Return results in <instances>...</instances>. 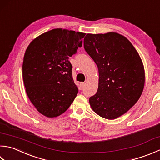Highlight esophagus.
I'll use <instances>...</instances> for the list:
<instances>
[{"label": "esophagus", "mask_w": 160, "mask_h": 160, "mask_svg": "<svg viewBox=\"0 0 160 160\" xmlns=\"http://www.w3.org/2000/svg\"><path fill=\"white\" fill-rule=\"evenodd\" d=\"M80 87L81 88H83V87H84V85H85V83L84 82H80Z\"/></svg>", "instance_id": "34e87169"}]
</instances>
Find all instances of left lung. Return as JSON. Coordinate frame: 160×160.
I'll use <instances>...</instances> for the list:
<instances>
[{
  "mask_svg": "<svg viewBox=\"0 0 160 160\" xmlns=\"http://www.w3.org/2000/svg\"><path fill=\"white\" fill-rule=\"evenodd\" d=\"M84 47L99 73L91 108L107 119L120 117L138 101L144 87L145 70L138 52L126 37L114 32L87 34Z\"/></svg>",
  "mask_w": 160,
  "mask_h": 160,
  "instance_id": "left-lung-1",
  "label": "left lung"
}]
</instances>
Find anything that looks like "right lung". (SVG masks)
<instances>
[{
    "label": "right lung",
    "mask_w": 160,
    "mask_h": 160,
    "mask_svg": "<svg viewBox=\"0 0 160 160\" xmlns=\"http://www.w3.org/2000/svg\"><path fill=\"white\" fill-rule=\"evenodd\" d=\"M84 35L56 28L40 34L28 46L22 68L26 92L37 110L46 117L63 114L78 94L68 58L82 46Z\"/></svg>",
    "instance_id": "add662e5"
}]
</instances>
